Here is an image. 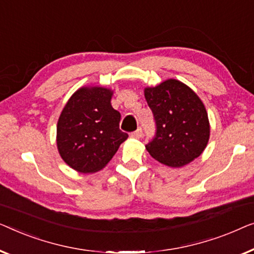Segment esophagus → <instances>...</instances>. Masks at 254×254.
Returning <instances> with one entry per match:
<instances>
[{"label":"esophagus","instance_id":"1","mask_svg":"<svg viewBox=\"0 0 254 254\" xmlns=\"http://www.w3.org/2000/svg\"><path fill=\"white\" fill-rule=\"evenodd\" d=\"M131 137L135 138V139H140L142 137V130H141V128L139 127L137 131H134L133 133H131Z\"/></svg>","mask_w":254,"mask_h":254}]
</instances>
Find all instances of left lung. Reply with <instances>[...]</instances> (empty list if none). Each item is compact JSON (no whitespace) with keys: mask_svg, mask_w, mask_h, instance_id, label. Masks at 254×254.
Masks as SVG:
<instances>
[{"mask_svg":"<svg viewBox=\"0 0 254 254\" xmlns=\"http://www.w3.org/2000/svg\"><path fill=\"white\" fill-rule=\"evenodd\" d=\"M145 99L156 123V134L146 149L153 159L181 168L197 159L209 140L210 126L201 99L177 79L145 87Z\"/></svg>","mask_w":254,"mask_h":254,"instance_id":"8db88e82","label":"left lung"}]
</instances>
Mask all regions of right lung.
<instances>
[{"label":"right lung","instance_id":"right-lung-1","mask_svg":"<svg viewBox=\"0 0 254 254\" xmlns=\"http://www.w3.org/2000/svg\"><path fill=\"white\" fill-rule=\"evenodd\" d=\"M113 94L103 86L78 88L59 117L57 149L63 161L78 173L103 169L127 139L120 130L121 114L110 103Z\"/></svg>","mask_w":254,"mask_h":254}]
</instances>
